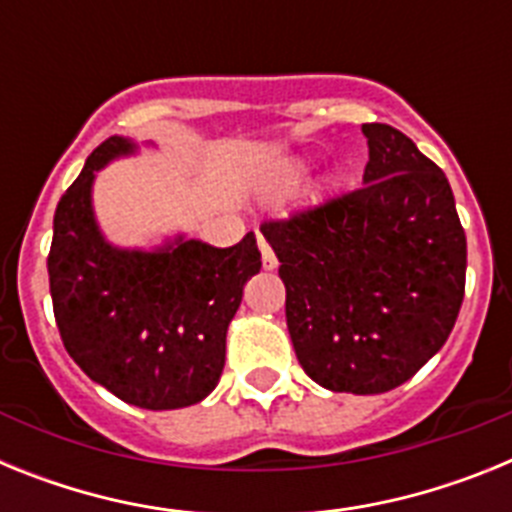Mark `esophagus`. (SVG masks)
<instances>
[{"instance_id": "34e87169", "label": "esophagus", "mask_w": 512, "mask_h": 512, "mask_svg": "<svg viewBox=\"0 0 512 512\" xmlns=\"http://www.w3.org/2000/svg\"><path fill=\"white\" fill-rule=\"evenodd\" d=\"M259 248H261V264H264L266 271L277 269L279 259L277 253H274V248L269 246V241H264V238H259Z\"/></svg>"}]
</instances>
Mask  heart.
I'll list each match as a JSON object with an SVG mask.
<instances>
[{
	"label": "heart",
	"instance_id": "heart-1",
	"mask_svg": "<svg viewBox=\"0 0 512 512\" xmlns=\"http://www.w3.org/2000/svg\"><path fill=\"white\" fill-rule=\"evenodd\" d=\"M302 176H305V169H295V171H292V176H289V187H295V184L300 182Z\"/></svg>",
	"mask_w": 512,
	"mask_h": 512
}]
</instances>
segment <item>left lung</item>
Listing matches in <instances>:
<instances>
[{"label":"left lung","instance_id":"1","mask_svg":"<svg viewBox=\"0 0 512 512\" xmlns=\"http://www.w3.org/2000/svg\"><path fill=\"white\" fill-rule=\"evenodd\" d=\"M364 187L261 233L287 287V328L307 377L379 395L408 382L446 343L464 300L467 235L449 179L413 140L366 122Z\"/></svg>","mask_w":512,"mask_h":512}]
</instances>
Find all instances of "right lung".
Here are the masks:
<instances>
[{"label": "right lung", "mask_w": 512, "mask_h": 512, "mask_svg": "<svg viewBox=\"0 0 512 512\" xmlns=\"http://www.w3.org/2000/svg\"><path fill=\"white\" fill-rule=\"evenodd\" d=\"M130 151V140H104L58 202L48 253L53 315L92 382L135 408H187L223 374L225 333L261 253L253 233L230 248L182 238L153 253L112 248L92 215L94 171Z\"/></svg>", "instance_id": "right-lung-1"}]
</instances>
